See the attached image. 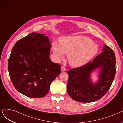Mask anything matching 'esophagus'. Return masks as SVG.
I'll return each instance as SVG.
<instances>
[{
    "mask_svg": "<svg viewBox=\"0 0 123 123\" xmlns=\"http://www.w3.org/2000/svg\"><path fill=\"white\" fill-rule=\"evenodd\" d=\"M61 70L62 71H65L66 70V68L65 67H63V66H62L61 67Z\"/></svg>",
    "mask_w": 123,
    "mask_h": 123,
    "instance_id": "1",
    "label": "esophagus"
}]
</instances>
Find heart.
Returning <instances> with one entry per match:
<instances>
[{
  "instance_id": "heart-1",
  "label": "heart",
  "mask_w": 123,
  "mask_h": 123,
  "mask_svg": "<svg viewBox=\"0 0 123 123\" xmlns=\"http://www.w3.org/2000/svg\"><path fill=\"white\" fill-rule=\"evenodd\" d=\"M60 44L54 42L52 50L58 58L68 54V60L71 66L78 68L85 65L97 54L98 45L86 37L77 36L61 38Z\"/></svg>"
}]
</instances>
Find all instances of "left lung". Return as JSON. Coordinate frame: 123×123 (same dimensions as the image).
I'll return each instance as SVG.
<instances>
[{
  "instance_id": "left-lung-1",
  "label": "left lung",
  "mask_w": 123,
  "mask_h": 123,
  "mask_svg": "<svg viewBox=\"0 0 123 123\" xmlns=\"http://www.w3.org/2000/svg\"><path fill=\"white\" fill-rule=\"evenodd\" d=\"M98 67L101 69L99 81L93 84L90 80L91 72ZM116 57L112 49L105 44L103 52L85 65L72 69L69 75L67 90L73 100L90 103L100 99L111 87L116 74Z\"/></svg>"
}]
</instances>
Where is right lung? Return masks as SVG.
I'll use <instances>...</instances> for the list:
<instances>
[{
  "label": "right lung",
  "instance_id": "obj_1",
  "mask_svg": "<svg viewBox=\"0 0 123 123\" xmlns=\"http://www.w3.org/2000/svg\"><path fill=\"white\" fill-rule=\"evenodd\" d=\"M51 44L44 34L33 32L14 46L8 60L12 84L30 98L47 94L51 83L61 73V65L49 59Z\"/></svg>",
  "mask_w": 123,
  "mask_h": 123
}]
</instances>
